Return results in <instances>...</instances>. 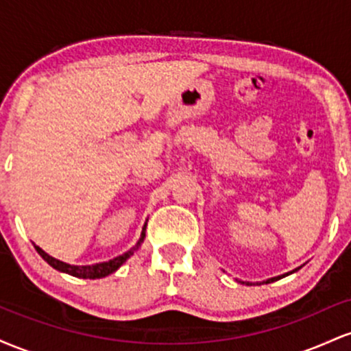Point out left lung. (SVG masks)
<instances>
[{
	"mask_svg": "<svg viewBox=\"0 0 351 351\" xmlns=\"http://www.w3.org/2000/svg\"><path fill=\"white\" fill-rule=\"evenodd\" d=\"M300 267H297V269H293L292 272H295V271H299ZM292 272H287V274H284V276H279V277H272V279H267L264 282V284H271V282H274V280H279V279H282V277H285V276H289V274H292ZM243 284H245V285H252L251 282H243ZM257 284H259V282H257Z\"/></svg>",
	"mask_w": 351,
	"mask_h": 351,
	"instance_id": "left-lung-1",
	"label": "left lung"
}]
</instances>
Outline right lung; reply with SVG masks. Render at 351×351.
<instances>
[{
  "mask_svg": "<svg viewBox=\"0 0 351 351\" xmlns=\"http://www.w3.org/2000/svg\"><path fill=\"white\" fill-rule=\"evenodd\" d=\"M145 231H147V223L143 224L142 236H140L138 243H136L134 247L130 249V251H127V252L122 254V256H119V257H114V259L107 261V263L92 264V265H71V264H67V263H62V261H59V259H54V257L49 256V254L44 252L43 249L39 247V245H34V247H36V251H38L39 256H41L43 259L51 265V267H54L56 271L66 272V274H69V276L80 277V279H102V277H107L108 274L115 272L117 269H119L120 265H122L125 261L128 259V257L134 256V252L140 247V244L143 243Z\"/></svg>",
  "mask_w": 351,
  "mask_h": 351,
  "instance_id": "obj_1",
  "label": "right lung"
}]
</instances>
